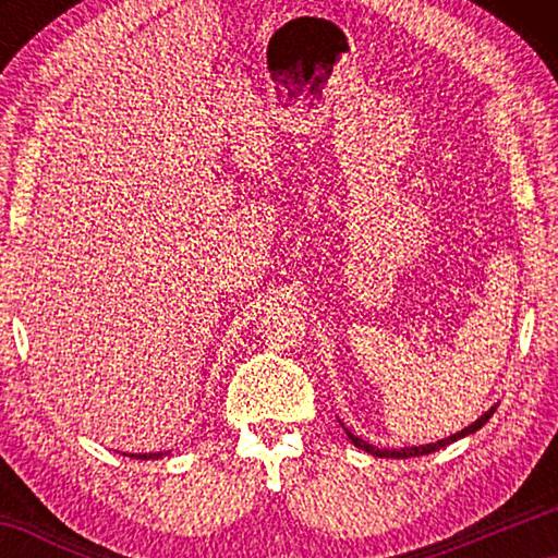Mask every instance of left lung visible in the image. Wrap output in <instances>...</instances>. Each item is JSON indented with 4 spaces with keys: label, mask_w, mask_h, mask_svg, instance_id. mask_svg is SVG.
I'll use <instances>...</instances> for the list:
<instances>
[{
    "label": "left lung",
    "mask_w": 558,
    "mask_h": 558,
    "mask_svg": "<svg viewBox=\"0 0 558 558\" xmlns=\"http://www.w3.org/2000/svg\"><path fill=\"white\" fill-rule=\"evenodd\" d=\"M495 413V409H489L485 415H480V418L472 423V426H468V428H462L460 433H456V436H450V438H442V440H438V442H428V446H418V448H403V450H379V448H374V446H369V442L366 440H362V438H356V436H352V433L347 430V436H349V440L354 442L356 448H362V450H366V452H372V456H376V458H415V456H428V452H436V450H440V448H446V446H450L452 440H458V438H465L468 433H475L477 428H483L485 423L489 421V415Z\"/></svg>",
    "instance_id": "8db88e82"
}]
</instances>
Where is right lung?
<instances>
[{
	"instance_id": "1",
	"label": "right lung",
	"mask_w": 558,
	"mask_h": 558,
	"mask_svg": "<svg viewBox=\"0 0 558 558\" xmlns=\"http://www.w3.org/2000/svg\"><path fill=\"white\" fill-rule=\"evenodd\" d=\"M130 458H140V460H147V458H159V452L155 456V452H143V456H130Z\"/></svg>"
}]
</instances>
